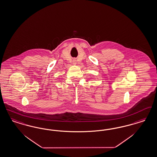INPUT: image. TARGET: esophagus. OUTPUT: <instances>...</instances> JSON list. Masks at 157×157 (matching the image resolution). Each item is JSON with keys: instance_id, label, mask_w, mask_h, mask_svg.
Returning a JSON list of instances; mask_svg holds the SVG:
<instances>
[{"instance_id": "34e87169", "label": "esophagus", "mask_w": 157, "mask_h": 157, "mask_svg": "<svg viewBox=\"0 0 157 157\" xmlns=\"http://www.w3.org/2000/svg\"><path fill=\"white\" fill-rule=\"evenodd\" d=\"M73 64H74V65H76V62L75 59H74V60H73Z\"/></svg>"}]
</instances>
